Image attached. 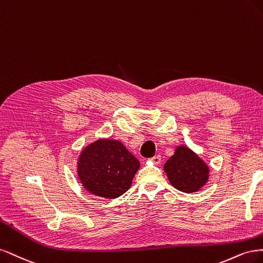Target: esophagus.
Masks as SVG:
<instances>
[{
    "label": "esophagus",
    "mask_w": 263,
    "mask_h": 263,
    "mask_svg": "<svg viewBox=\"0 0 263 263\" xmlns=\"http://www.w3.org/2000/svg\"><path fill=\"white\" fill-rule=\"evenodd\" d=\"M151 160L154 164H160V162H162V156H160V155H155L154 157L151 158Z\"/></svg>",
    "instance_id": "1"
}]
</instances>
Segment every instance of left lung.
Segmentation results:
<instances>
[{"label":"left lung","instance_id":"obj_1","mask_svg":"<svg viewBox=\"0 0 263 263\" xmlns=\"http://www.w3.org/2000/svg\"><path fill=\"white\" fill-rule=\"evenodd\" d=\"M164 172L173 187L185 193L201 190L210 177L208 164L185 145L176 147L174 155L164 164Z\"/></svg>","mask_w":263,"mask_h":263}]
</instances>
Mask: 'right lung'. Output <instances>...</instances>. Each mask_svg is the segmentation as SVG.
Instances as JSON below:
<instances>
[{
  "label": "right lung",
  "instance_id": "right-lung-1",
  "mask_svg": "<svg viewBox=\"0 0 263 263\" xmlns=\"http://www.w3.org/2000/svg\"><path fill=\"white\" fill-rule=\"evenodd\" d=\"M76 167L89 193L116 199L130 189L140 162L120 141L100 138L81 151Z\"/></svg>",
  "mask_w": 263,
  "mask_h": 263
}]
</instances>
